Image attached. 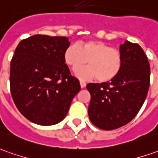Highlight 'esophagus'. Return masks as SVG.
I'll return each mask as SVG.
<instances>
[{"instance_id": "1", "label": "esophagus", "mask_w": 158, "mask_h": 158, "mask_svg": "<svg viewBox=\"0 0 158 158\" xmlns=\"http://www.w3.org/2000/svg\"><path fill=\"white\" fill-rule=\"evenodd\" d=\"M79 84H80V86H81V88L85 87V85H86V83H85V81H83V80H80V81H79Z\"/></svg>"}]
</instances>
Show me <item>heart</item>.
Listing matches in <instances>:
<instances>
[{
	"label": "heart",
	"mask_w": 158,
	"mask_h": 158,
	"mask_svg": "<svg viewBox=\"0 0 158 158\" xmlns=\"http://www.w3.org/2000/svg\"><path fill=\"white\" fill-rule=\"evenodd\" d=\"M64 60L72 69H78L87 63L89 67L79 69L75 74L81 79L96 77L100 83L115 79L122 68V54L118 49L110 48L99 40H86L79 46L73 44L65 48Z\"/></svg>",
	"instance_id": "obj_1"
}]
</instances>
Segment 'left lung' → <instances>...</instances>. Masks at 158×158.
Masks as SVG:
<instances>
[{
  "label": "left lung",
  "instance_id": "obj_1",
  "mask_svg": "<svg viewBox=\"0 0 158 158\" xmlns=\"http://www.w3.org/2000/svg\"><path fill=\"white\" fill-rule=\"evenodd\" d=\"M122 68L113 80L89 83L91 94L88 115L98 128L110 131L125 125L138 113L150 87L151 67L147 56L137 43L120 45Z\"/></svg>",
  "mask_w": 158,
  "mask_h": 158
}]
</instances>
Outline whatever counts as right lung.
<instances>
[{"instance_id":"1","label":"right lung","mask_w":158,"mask_h":158,"mask_svg":"<svg viewBox=\"0 0 158 158\" xmlns=\"http://www.w3.org/2000/svg\"><path fill=\"white\" fill-rule=\"evenodd\" d=\"M68 38L35 34L22 40L10 63V91L17 109L40 125L65 118L80 90L64 60Z\"/></svg>"}]
</instances>
